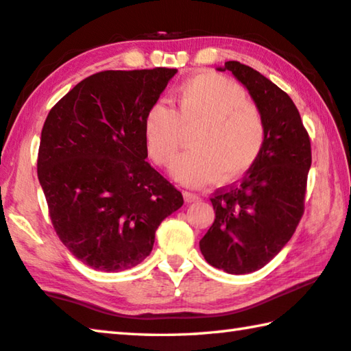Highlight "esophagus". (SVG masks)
I'll return each instance as SVG.
<instances>
[{"instance_id":"obj_1","label":"esophagus","mask_w":351,"mask_h":351,"mask_svg":"<svg viewBox=\"0 0 351 351\" xmlns=\"http://www.w3.org/2000/svg\"><path fill=\"white\" fill-rule=\"evenodd\" d=\"M184 197H186V201H195L197 199V195L196 193H192V192H184Z\"/></svg>"}]
</instances>
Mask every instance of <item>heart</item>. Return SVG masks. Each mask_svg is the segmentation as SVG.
Wrapping results in <instances>:
<instances>
[{"label":"heart","mask_w":351,"mask_h":351,"mask_svg":"<svg viewBox=\"0 0 351 351\" xmlns=\"http://www.w3.org/2000/svg\"><path fill=\"white\" fill-rule=\"evenodd\" d=\"M173 101L175 110L156 103L145 113L144 141L152 161L167 165L190 132V150L171 164L175 180L189 186L218 180L227 186L256 164L267 139L265 119L238 82L197 73L175 88Z\"/></svg>","instance_id":"heart-1"}]
</instances>
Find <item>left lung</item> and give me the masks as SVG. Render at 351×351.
I'll list each match as a JSON object with an SVG mask.
<instances>
[{
	"label": "left lung",
	"instance_id": "obj_1",
	"mask_svg": "<svg viewBox=\"0 0 351 351\" xmlns=\"http://www.w3.org/2000/svg\"><path fill=\"white\" fill-rule=\"evenodd\" d=\"M219 70H230L247 87L264 114L267 139L247 175L210 197L215 221L199 248L210 265L245 275L270 263L295 233L304 215L311 145L301 114L284 90L238 61H227Z\"/></svg>",
	"mask_w": 351,
	"mask_h": 351
}]
</instances>
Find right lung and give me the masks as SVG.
Instances as JSON below:
<instances>
[{
    "instance_id": "add662e5",
    "label": "right lung",
    "mask_w": 351,
    "mask_h": 351,
    "mask_svg": "<svg viewBox=\"0 0 351 351\" xmlns=\"http://www.w3.org/2000/svg\"><path fill=\"white\" fill-rule=\"evenodd\" d=\"M176 69L104 70L64 95L43 125L38 180L58 238L82 264L132 269L149 256L180 190L145 161L144 118Z\"/></svg>"
}]
</instances>
